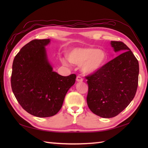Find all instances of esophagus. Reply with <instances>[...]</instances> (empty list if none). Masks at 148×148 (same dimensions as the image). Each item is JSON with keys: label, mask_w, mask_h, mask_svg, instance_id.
<instances>
[{"label": "esophagus", "mask_w": 148, "mask_h": 148, "mask_svg": "<svg viewBox=\"0 0 148 148\" xmlns=\"http://www.w3.org/2000/svg\"><path fill=\"white\" fill-rule=\"evenodd\" d=\"M76 80H77V82H83L82 78L80 77H78V76L77 77V78H76Z\"/></svg>", "instance_id": "34e87169"}]
</instances>
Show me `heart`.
<instances>
[{"instance_id": "1", "label": "heart", "mask_w": 148, "mask_h": 148, "mask_svg": "<svg viewBox=\"0 0 148 148\" xmlns=\"http://www.w3.org/2000/svg\"><path fill=\"white\" fill-rule=\"evenodd\" d=\"M70 63L81 65V70L86 75H93L99 71L106 63L107 56L102 50L91 47H75L66 53ZM62 63L69 65L65 58H62Z\"/></svg>"}]
</instances>
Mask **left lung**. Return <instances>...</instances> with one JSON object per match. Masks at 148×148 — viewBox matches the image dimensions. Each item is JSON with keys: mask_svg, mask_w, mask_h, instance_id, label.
<instances>
[{"mask_svg": "<svg viewBox=\"0 0 148 148\" xmlns=\"http://www.w3.org/2000/svg\"><path fill=\"white\" fill-rule=\"evenodd\" d=\"M110 44L115 52H123L86 77L88 106L103 118L115 117L126 108L135 96L138 83L139 64L133 52L122 42Z\"/></svg>", "mask_w": 148, "mask_h": 148, "instance_id": "obj_1", "label": "left lung"}]
</instances>
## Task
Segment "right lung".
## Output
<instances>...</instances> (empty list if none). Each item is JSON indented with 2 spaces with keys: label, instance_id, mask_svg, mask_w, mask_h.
Returning <instances> with one entry per match:
<instances>
[{
  "label": "right lung",
  "instance_id": "right-lung-1",
  "mask_svg": "<svg viewBox=\"0 0 148 148\" xmlns=\"http://www.w3.org/2000/svg\"><path fill=\"white\" fill-rule=\"evenodd\" d=\"M50 42V39L30 41L21 49L12 65L13 92L21 106L38 117L57 114L75 83V74L64 77L53 70L46 49Z\"/></svg>",
  "mask_w": 148,
  "mask_h": 148
}]
</instances>
